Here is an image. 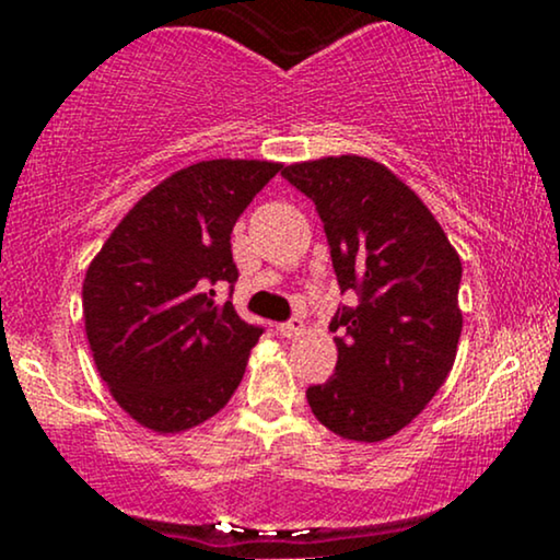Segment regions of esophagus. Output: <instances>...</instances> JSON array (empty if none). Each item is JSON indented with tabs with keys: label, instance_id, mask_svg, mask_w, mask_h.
<instances>
[{
	"label": "esophagus",
	"instance_id": "esophagus-1",
	"mask_svg": "<svg viewBox=\"0 0 560 560\" xmlns=\"http://www.w3.org/2000/svg\"><path fill=\"white\" fill-rule=\"evenodd\" d=\"M302 331H305V324H302V318H300V316L289 318L287 324H281V326H279V334H281V337H287V339L300 337Z\"/></svg>",
	"mask_w": 560,
	"mask_h": 560
}]
</instances>
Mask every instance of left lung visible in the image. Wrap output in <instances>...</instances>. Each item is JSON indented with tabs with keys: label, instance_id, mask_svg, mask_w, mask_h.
I'll use <instances>...</instances> for the list:
<instances>
[{
	"label": "left lung",
	"instance_id": "1",
	"mask_svg": "<svg viewBox=\"0 0 560 560\" xmlns=\"http://www.w3.org/2000/svg\"><path fill=\"white\" fill-rule=\"evenodd\" d=\"M324 221L342 305L337 369L307 387L313 416L334 434L382 442L408 427L445 384L458 350L460 258L413 189L382 163L342 155L281 171Z\"/></svg>",
	"mask_w": 560,
	"mask_h": 560
}]
</instances>
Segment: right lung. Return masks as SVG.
<instances>
[{
  "mask_svg": "<svg viewBox=\"0 0 560 560\" xmlns=\"http://www.w3.org/2000/svg\"><path fill=\"white\" fill-rule=\"evenodd\" d=\"M279 163L202 160L147 191L83 279L96 371L131 419L160 434L215 416L240 387L262 326L218 305L234 292L231 231Z\"/></svg>",
  "mask_w": 560,
  "mask_h": 560,
  "instance_id": "1",
  "label": "right lung"
}]
</instances>
